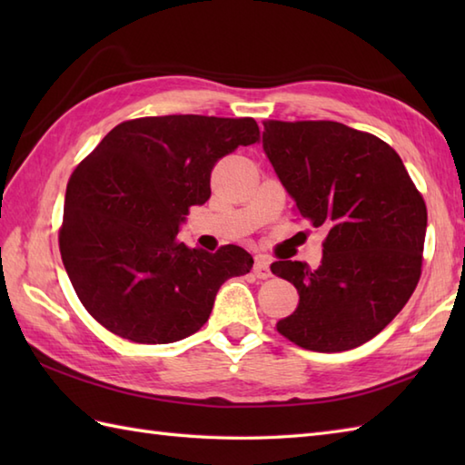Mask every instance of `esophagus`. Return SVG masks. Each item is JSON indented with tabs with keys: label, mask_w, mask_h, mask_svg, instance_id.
Segmentation results:
<instances>
[{
	"label": "esophagus",
	"mask_w": 465,
	"mask_h": 465,
	"mask_svg": "<svg viewBox=\"0 0 465 465\" xmlns=\"http://www.w3.org/2000/svg\"><path fill=\"white\" fill-rule=\"evenodd\" d=\"M253 275L258 280H268L272 278V270H270V263L265 262L263 258H255V263H253Z\"/></svg>",
	"instance_id": "obj_1"
}]
</instances>
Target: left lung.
<instances>
[{
  "label": "left lung",
  "instance_id": "left-lung-1",
  "mask_svg": "<svg viewBox=\"0 0 465 465\" xmlns=\"http://www.w3.org/2000/svg\"><path fill=\"white\" fill-rule=\"evenodd\" d=\"M263 150L293 212L323 225L318 270L273 262L300 293L275 328L303 350L345 351L401 312L421 275L428 210L391 145L338 122H263Z\"/></svg>",
  "mask_w": 465,
  "mask_h": 465
}]
</instances>
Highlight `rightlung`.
Masks as SVG:
<instances>
[{
	"label": "right lung",
	"mask_w": 465,
	"mask_h": 465,
	"mask_svg": "<svg viewBox=\"0 0 465 465\" xmlns=\"http://www.w3.org/2000/svg\"><path fill=\"white\" fill-rule=\"evenodd\" d=\"M260 142L253 117L160 115L107 134L67 182L59 252L77 298L105 330L172 343L207 322L222 283L250 273L240 245L215 253L177 238L210 200L213 165Z\"/></svg>",
	"instance_id": "add662e5"
}]
</instances>
